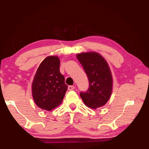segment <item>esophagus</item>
I'll return each instance as SVG.
<instances>
[{
	"instance_id": "34e87169",
	"label": "esophagus",
	"mask_w": 149,
	"mask_h": 149,
	"mask_svg": "<svg viewBox=\"0 0 149 149\" xmlns=\"http://www.w3.org/2000/svg\"><path fill=\"white\" fill-rule=\"evenodd\" d=\"M68 91H73L74 89H75V87L74 86H72V85H70V86H68Z\"/></svg>"
}]
</instances>
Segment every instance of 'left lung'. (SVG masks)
Wrapping results in <instances>:
<instances>
[{
  "instance_id": "8db88e82",
  "label": "left lung",
  "mask_w": 149,
  "mask_h": 149,
  "mask_svg": "<svg viewBox=\"0 0 149 149\" xmlns=\"http://www.w3.org/2000/svg\"><path fill=\"white\" fill-rule=\"evenodd\" d=\"M76 56L89 81V89L80 93L81 98L85 104L92 109L103 107L112 92L113 79L109 65L97 52H82Z\"/></svg>"
}]
</instances>
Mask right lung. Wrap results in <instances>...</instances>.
<instances>
[{"label":"right lung","instance_id":"right-lung-1","mask_svg":"<svg viewBox=\"0 0 149 149\" xmlns=\"http://www.w3.org/2000/svg\"><path fill=\"white\" fill-rule=\"evenodd\" d=\"M60 72V59L49 56L39 64L32 83V96L37 107L50 111L61 104L68 85Z\"/></svg>","mask_w":149,"mask_h":149}]
</instances>
